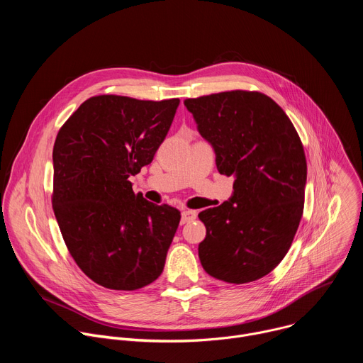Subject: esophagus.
<instances>
[{"label":"esophagus","instance_id":"esophagus-1","mask_svg":"<svg viewBox=\"0 0 363 363\" xmlns=\"http://www.w3.org/2000/svg\"><path fill=\"white\" fill-rule=\"evenodd\" d=\"M196 218V211H192V210H184L182 211V218H181V223L182 224H186V223H191Z\"/></svg>","mask_w":363,"mask_h":363}]
</instances>
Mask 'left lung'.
I'll use <instances>...</instances> for the list:
<instances>
[{
    "instance_id": "1",
    "label": "left lung",
    "mask_w": 363,
    "mask_h": 363,
    "mask_svg": "<svg viewBox=\"0 0 363 363\" xmlns=\"http://www.w3.org/2000/svg\"><path fill=\"white\" fill-rule=\"evenodd\" d=\"M184 105L213 145L218 172L235 177L230 201L198 214L206 228L201 264L227 283L262 279L287 254L303 216L307 164L298 133L260 91H221Z\"/></svg>"
}]
</instances>
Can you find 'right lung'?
<instances>
[{"mask_svg": "<svg viewBox=\"0 0 363 363\" xmlns=\"http://www.w3.org/2000/svg\"><path fill=\"white\" fill-rule=\"evenodd\" d=\"M178 105L93 96L57 133L55 216L76 264L103 287L138 290L164 270L181 213L135 194L129 178L152 162Z\"/></svg>", "mask_w": 363, "mask_h": 363, "instance_id": "right-lung-1", "label": "right lung"}]
</instances>
